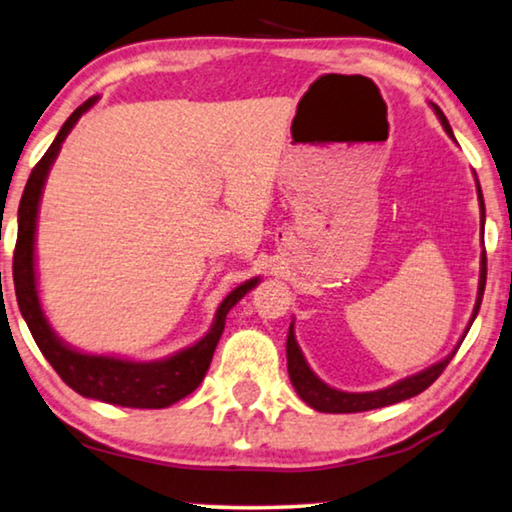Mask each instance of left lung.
I'll use <instances>...</instances> for the list:
<instances>
[{"mask_svg":"<svg viewBox=\"0 0 512 512\" xmlns=\"http://www.w3.org/2000/svg\"><path fill=\"white\" fill-rule=\"evenodd\" d=\"M432 108H434V112H437L441 126L446 128V133L453 137V131H451V126H448V119L444 117V112H441L434 103H432ZM476 188H478V202H480V223H485V202H483V193H480L478 181H476ZM485 280H487V257L483 250V255H480V278H478V296H476V305H474V315H471L464 335L469 333L471 324H474V319L480 310V301H483V292H485ZM464 335H462V340H464ZM462 340L457 342V347L444 358V361L430 365V368L418 372V375L400 379L398 384H393L388 388H379V391L345 393V391H338V388H331L329 384H324V381L310 370V365H308V361H305L299 342H296V338H294V324H292L287 333V372H289V379H292V386L296 388V393H299V398L308 404V407L317 409V411H326V414H356V411L388 407V404L409 400V398H414V395L423 393L425 388L434 384V379H437L441 372L446 370V365L453 361V356L457 349H460Z\"/></svg>","mask_w":512,"mask_h":512,"instance_id":"1","label":"left lung"}]
</instances>
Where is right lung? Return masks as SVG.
I'll list each match as a JSON object with an SVG mask.
<instances>
[{
  "mask_svg": "<svg viewBox=\"0 0 512 512\" xmlns=\"http://www.w3.org/2000/svg\"><path fill=\"white\" fill-rule=\"evenodd\" d=\"M98 98H89L75 110L66 124L61 126L55 142L45 151L43 158L38 160L36 167L29 174L25 193H22L20 209H18V241H15L13 253V282L15 296L22 317L32 331L34 340L41 354L48 358V363L57 370V375L73 388L75 393L85 395L91 400H101L108 404H119V407H135V409H163L170 404L186 398L193 393L200 381L207 375L213 352L223 335L225 317L250 289H253L259 278L246 280L243 285L232 289L225 296L223 303L218 305L216 319L209 333L202 340H197L193 347H186L174 356H167L163 361L137 363L126 361L117 356H96L82 354L78 349L64 345V340L57 338L55 331L50 329L48 319L41 310L36 292V269H34V241H36V218H38V202L48 179V172L61 149V142L71 133V128L78 124V119L85 114Z\"/></svg>",
  "mask_w": 512,
  "mask_h": 512,
  "instance_id": "right-lung-1",
  "label": "right lung"
}]
</instances>
